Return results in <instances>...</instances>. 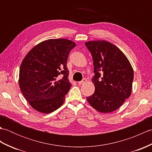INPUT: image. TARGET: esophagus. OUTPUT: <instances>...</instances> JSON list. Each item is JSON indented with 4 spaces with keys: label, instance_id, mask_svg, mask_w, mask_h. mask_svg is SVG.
<instances>
[{
    "label": "esophagus",
    "instance_id": "esophagus-1",
    "mask_svg": "<svg viewBox=\"0 0 152 152\" xmlns=\"http://www.w3.org/2000/svg\"><path fill=\"white\" fill-rule=\"evenodd\" d=\"M87 82V80L86 79V78H84V79H83L82 81H80V82H78V84L79 85H82V84H83V83H86Z\"/></svg>",
    "mask_w": 152,
    "mask_h": 152
}]
</instances>
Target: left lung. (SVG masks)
<instances>
[{
	"label": "left lung",
	"mask_w": 152,
	"mask_h": 152,
	"mask_svg": "<svg viewBox=\"0 0 152 152\" xmlns=\"http://www.w3.org/2000/svg\"><path fill=\"white\" fill-rule=\"evenodd\" d=\"M85 44L91 52L95 76V92L86 99L96 110L110 113L116 110L131 96L133 69L125 55L106 40H92Z\"/></svg>",
	"instance_id": "8db88e82"
}]
</instances>
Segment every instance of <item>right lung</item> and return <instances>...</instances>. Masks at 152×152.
<instances>
[{
  "label": "right lung",
  "instance_id": "right-lung-1",
  "mask_svg": "<svg viewBox=\"0 0 152 152\" xmlns=\"http://www.w3.org/2000/svg\"><path fill=\"white\" fill-rule=\"evenodd\" d=\"M74 42L48 39L28 51L23 59L19 74V86L23 95L33 109L50 114L63 105L71 87L66 67Z\"/></svg>",
  "mask_w": 152,
  "mask_h": 152
}]
</instances>
